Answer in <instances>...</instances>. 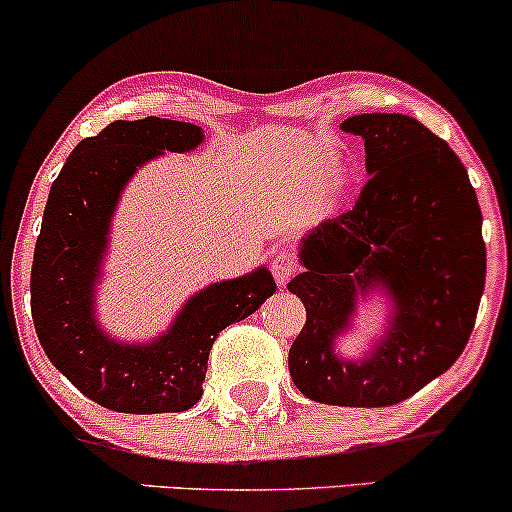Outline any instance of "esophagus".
Returning <instances> with one entry per match:
<instances>
[{"mask_svg":"<svg viewBox=\"0 0 512 512\" xmlns=\"http://www.w3.org/2000/svg\"><path fill=\"white\" fill-rule=\"evenodd\" d=\"M269 267H272V276L276 279V284L286 286L293 276H296L301 264H298V257L293 250H279L272 257V262H269Z\"/></svg>","mask_w":512,"mask_h":512,"instance_id":"obj_1","label":"esophagus"}]
</instances>
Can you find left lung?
<instances>
[{
	"label": "left lung",
	"instance_id": "left-lung-1",
	"mask_svg": "<svg viewBox=\"0 0 512 512\" xmlns=\"http://www.w3.org/2000/svg\"><path fill=\"white\" fill-rule=\"evenodd\" d=\"M366 144L370 178L356 204L303 240L289 281L305 325L289 349L298 390L320 404L390 407L445 373L469 342L486 279L481 209L467 168L443 139L399 113L344 120ZM396 301L388 337L363 362L331 351L358 290Z\"/></svg>",
	"mask_w": 512,
	"mask_h": 512
}]
</instances>
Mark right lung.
Returning <instances> with one entry per match:
<instances>
[{"mask_svg":"<svg viewBox=\"0 0 512 512\" xmlns=\"http://www.w3.org/2000/svg\"><path fill=\"white\" fill-rule=\"evenodd\" d=\"M202 139L190 122L115 120L76 146L50 187L31 269L35 334L64 378L105 409L168 414L195 407L219 332L276 291L264 267L221 281L187 301L161 339L142 346L113 342L96 325L93 284L122 187L144 161L190 151Z\"/></svg>","mask_w":512,"mask_h":512,"instance_id":"right-lung-1","label":"right lung"}]
</instances>
